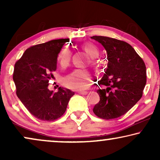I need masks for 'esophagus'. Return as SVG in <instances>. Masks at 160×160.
Segmentation results:
<instances>
[{
    "instance_id": "1",
    "label": "esophagus",
    "mask_w": 160,
    "mask_h": 160,
    "mask_svg": "<svg viewBox=\"0 0 160 160\" xmlns=\"http://www.w3.org/2000/svg\"><path fill=\"white\" fill-rule=\"evenodd\" d=\"M78 93L79 94V95H87V94H88V92H87V91H81V92H78Z\"/></svg>"
}]
</instances>
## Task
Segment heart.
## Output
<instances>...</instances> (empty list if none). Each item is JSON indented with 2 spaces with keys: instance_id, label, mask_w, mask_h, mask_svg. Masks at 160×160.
I'll list each match as a JSON object with an SVG mask.
<instances>
[{
  "instance_id": "obj_1",
  "label": "heart",
  "mask_w": 160,
  "mask_h": 160,
  "mask_svg": "<svg viewBox=\"0 0 160 160\" xmlns=\"http://www.w3.org/2000/svg\"><path fill=\"white\" fill-rule=\"evenodd\" d=\"M81 47L92 59L97 58L99 54V49L93 43L85 42L81 45ZM71 58V49L68 46H64L58 52V62L60 67L65 68L69 65ZM91 62L94 63L93 60H92ZM91 79L90 73L86 70L76 69L62 78V84L67 88L73 90H84L89 87Z\"/></svg>"
}]
</instances>
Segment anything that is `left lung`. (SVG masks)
Masks as SVG:
<instances>
[{"label":"left lung","instance_id":"left-lung-1","mask_svg":"<svg viewBox=\"0 0 160 160\" xmlns=\"http://www.w3.org/2000/svg\"><path fill=\"white\" fill-rule=\"evenodd\" d=\"M106 50L108 65L98 85L106 88L97 92L100 101L93 112L103 119L120 117L132 108L143 95L146 68L143 59L125 41L106 36H92Z\"/></svg>","mask_w":160,"mask_h":160}]
</instances>
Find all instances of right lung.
<instances>
[{
  "label": "right lung",
  "mask_w": 160,
  "mask_h": 160,
  "mask_svg": "<svg viewBox=\"0 0 160 160\" xmlns=\"http://www.w3.org/2000/svg\"><path fill=\"white\" fill-rule=\"evenodd\" d=\"M68 38L57 39L32 46L14 65L13 80L16 93L32 116L42 121L52 122L64 114L73 92L59 87L50 91V79L54 78L58 54Z\"/></svg>",
  "instance_id": "right-lung-1"
}]
</instances>
